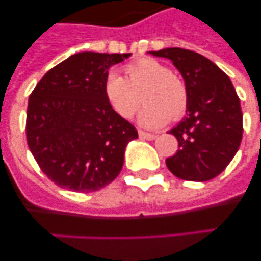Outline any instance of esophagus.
<instances>
[{
    "mask_svg": "<svg viewBox=\"0 0 261 261\" xmlns=\"http://www.w3.org/2000/svg\"><path fill=\"white\" fill-rule=\"evenodd\" d=\"M138 136H140V138H142V140H149V141H151V140H154V138L156 137L153 133H147L144 132V130H138Z\"/></svg>",
    "mask_w": 261,
    "mask_h": 261,
    "instance_id": "1",
    "label": "esophagus"
}]
</instances>
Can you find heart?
<instances>
[{
	"label": "heart",
	"mask_w": 261,
	"mask_h": 261,
	"mask_svg": "<svg viewBox=\"0 0 261 261\" xmlns=\"http://www.w3.org/2000/svg\"><path fill=\"white\" fill-rule=\"evenodd\" d=\"M124 78L110 73L103 84L106 102L117 116L130 119L141 103L138 123L145 128H159L180 119L188 107V90L179 75L151 57H141L123 68Z\"/></svg>",
	"instance_id": "b5f03b06"
}]
</instances>
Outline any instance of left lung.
Segmentation results:
<instances>
[{"label":"left lung","mask_w":261,"mask_h":261,"mask_svg":"<svg viewBox=\"0 0 261 261\" xmlns=\"http://www.w3.org/2000/svg\"><path fill=\"white\" fill-rule=\"evenodd\" d=\"M171 60L188 90L186 116L170 130L177 151L166 159L167 168L183 180H211L227 167L243 135V115L231 81L211 60L183 48L154 50Z\"/></svg>","instance_id":"8db88e82"}]
</instances>
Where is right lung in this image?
I'll return each mask as SVG.
<instances>
[{
	"label": "right lung",
	"mask_w": 261,
	"mask_h": 261,
	"mask_svg": "<svg viewBox=\"0 0 261 261\" xmlns=\"http://www.w3.org/2000/svg\"><path fill=\"white\" fill-rule=\"evenodd\" d=\"M130 53L81 52L39 81L29 99L27 144L41 171L61 188L98 191L116 179L138 133L103 95L108 69Z\"/></svg>",
	"instance_id": "1"
}]
</instances>
